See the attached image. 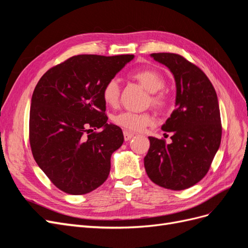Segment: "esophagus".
Listing matches in <instances>:
<instances>
[{"label": "esophagus", "mask_w": 248, "mask_h": 248, "mask_svg": "<svg viewBox=\"0 0 248 248\" xmlns=\"http://www.w3.org/2000/svg\"><path fill=\"white\" fill-rule=\"evenodd\" d=\"M132 138H133V133L132 132L124 130V139H125V140H129Z\"/></svg>", "instance_id": "esophagus-1"}]
</instances>
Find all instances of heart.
<instances>
[{"mask_svg": "<svg viewBox=\"0 0 248 248\" xmlns=\"http://www.w3.org/2000/svg\"><path fill=\"white\" fill-rule=\"evenodd\" d=\"M131 78L149 92V104L157 109H167L170 103L169 94L163 89L166 86V79L162 74L153 68L140 69L131 74ZM102 98L108 106L115 107L118 104L120 97V86L116 78H111L104 84L102 88ZM115 125L121 127L126 131L139 132L146 127L154 123V117L151 112L136 114L131 111H123L112 118Z\"/></svg>", "mask_w": 248, "mask_h": 248, "instance_id": "b5f03b06", "label": "heart"}]
</instances>
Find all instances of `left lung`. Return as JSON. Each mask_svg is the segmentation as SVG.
<instances>
[{"label":"left lung","instance_id":"left-lung-1","mask_svg":"<svg viewBox=\"0 0 248 248\" xmlns=\"http://www.w3.org/2000/svg\"><path fill=\"white\" fill-rule=\"evenodd\" d=\"M151 57L174 74L177 96L176 108L162 126L163 131L171 134V142L150 137L145 169L155 184L183 190L206 176L220 146L218 99L204 71L184 57L170 52Z\"/></svg>","mask_w":248,"mask_h":248}]
</instances>
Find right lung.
<instances>
[{
    "mask_svg": "<svg viewBox=\"0 0 248 248\" xmlns=\"http://www.w3.org/2000/svg\"><path fill=\"white\" fill-rule=\"evenodd\" d=\"M133 57L73 56L51 67L37 84L30 108V146L60 190L79 196L108 179L110 156L124 137L119 126L107 123L101 92ZM102 125L103 131H93Z\"/></svg>",
    "mask_w": 248,
    "mask_h": 248,
    "instance_id": "right-lung-1",
    "label": "right lung"
}]
</instances>
